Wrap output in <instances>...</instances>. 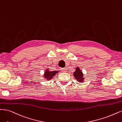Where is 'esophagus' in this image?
I'll return each instance as SVG.
<instances>
[{
  "instance_id": "34e87169",
  "label": "esophagus",
  "mask_w": 122,
  "mask_h": 122,
  "mask_svg": "<svg viewBox=\"0 0 122 122\" xmlns=\"http://www.w3.org/2000/svg\"><path fill=\"white\" fill-rule=\"evenodd\" d=\"M62 72H66V69L65 68H62L61 69Z\"/></svg>"
}]
</instances>
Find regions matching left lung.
<instances>
[{
  "label": "left lung",
  "mask_w": 122,
  "mask_h": 122,
  "mask_svg": "<svg viewBox=\"0 0 122 122\" xmlns=\"http://www.w3.org/2000/svg\"><path fill=\"white\" fill-rule=\"evenodd\" d=\"M73 74L74 76L75 79H76V80H77V81L81 83L83 82L85 79L84 74L83 73L79 67H76L75 71V72H74Z\"/></svg>",
  "instance_id": "left-lung-1"
}]
</instances>
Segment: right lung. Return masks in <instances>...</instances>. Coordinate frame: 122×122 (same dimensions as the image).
<instances>
[{
    "mask_svg": "<svg viewBox=\"0 0 122 122\" xmlns=\"http://www.w3.org/2000/svg\"><path fill=\"white\" fill-rule=\"evenodd\" d=\"M59 71H50L49 68H46L44 72V73L43 75V77L45 79H46L47 80H51L54 76H55V75L59 72Z\"/></svg>",
    "mask_w": 122,
    "mask_h": 122,
    "instance_id": "add662e5",
    "label": "right lung"
}]
</instances>
